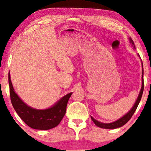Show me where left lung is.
Instances as JSON below:
<instances>
[{
    "label": "left lung",
    "instance_id": "8db88e82",
    "mask_svg": "<svg viewBox=\"0 0 151 151\" xmlns=\"http://www.w3.org/2000/svg\"><path fill=\"white\" fill-rule=\"evenodd\" d=\"M129 40H130V42H131V44L132 45V46L134 47V49H135V45H134L133 41L131 38V37L129 38ZM138 56H139V58H140V56H139V54H138ZM141 62H142V86H141V89H140L139 93V95H138L137 100H136L135 104H133V107H132V108L131 109V110H130L129 112H128L127 113H126V114L124 115V116L122 117L121 118H119V119H117V120L115 121V122H111V123L101 122H99L98 120H96V119H94L92 116H91L93 122L94 124L97 126V127H98L100 128H102V129H117V128L122 127V126L124 125L125 124H127L128 122L129 121V119L131 118V117L133 116V115L134 114V113H135V110L137 108V106H138V104H139L140 100H141L142 93H143V91H144V79H143V78H144V69H143V64H142V61L141 60Z\"/></svg>",
    "mask_w": 151,
    "mask_h": 151
}]
</instances>
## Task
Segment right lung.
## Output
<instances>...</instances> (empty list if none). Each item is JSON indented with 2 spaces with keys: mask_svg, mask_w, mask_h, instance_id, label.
I'll return each mask as SVG.
<instances>
[{
  "mask_svg": "<svg viewBox=\"0 0 151 151\" xmlns=\"http://www.w3.org/2000/svg\"><path fill=\"white\" fill-rule=\"evenodd\" d=\"M9 85L10 98L16 112L27 125L37 130H49L57 127L65 116L67 102L72 95V93L65 95L48 109H36L28 106L15 92L9 72Z\"/></svg>",
  "mask_w": 151,
  "mask_h": 151,
  "instance_id": "obj_1",
  "label": "right lung"
}]
</instances>
